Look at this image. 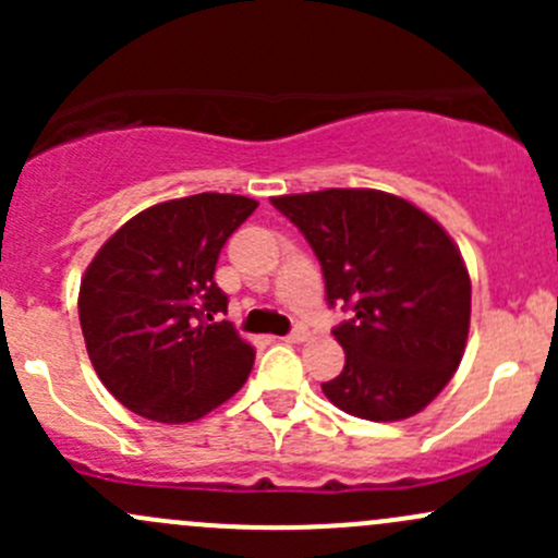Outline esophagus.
Returning a JSON list of instances; mask_svg holds the SVG:
<instances>
[{
    "label": "esophagus",
    "instance_id": "1",
    "mask_svg": "<svg viewBox=\"0 0 558 558\" xmlns=\"http://www.w3.org/2000/svg\"><path fill=\"white\" fill-rule=\"evenodd\" d=\"M307 337H311V335H307L305 326H294V329H291L289 335L283 337V340H286V342H305Z\"/></svg>",
    "mask_w": 558,
    "mask_h": 558
}]
</instances>
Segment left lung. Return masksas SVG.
Listing matches in <instances>:
<instances>
[{"label":"left lung","instance_id":"8db88e82","mask_svg":"<svg viewBox=\"0 0 558 558\" xmlns=\"http://www.w3.org/2000/svg\"><path fill=\"white\" fill-rule=\"evenodd\" d=\"M320 262L345 367L326 399L367 421L421 413L453 378L470 331L472 286L446 229L399 196L326 189L272 196Z\"/></svg>","mask_w":558,"mask_h":558}]
</instances>
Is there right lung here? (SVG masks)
<instances>
[{"label": "right lung", "instance_id": "right-lung-1", "mask_svg": "<svg viewBox=\"0 0 558 558\" xmlns=\"http://www.w3.org/2000/svg\"><path fill=\"white\" fill-rule=\"evenodd\" d=\"M258 207L194 194L137 213L99 247L81 280L86 351L107 391L159 424L196 421L232 399L253 367L216 286L221 247Z\"/></svg>", "mask_w": 558, "mask_h": 558}]
</instances>
